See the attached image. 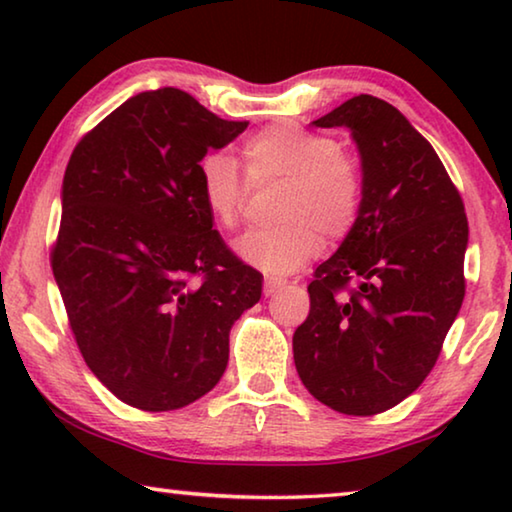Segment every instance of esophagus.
Listing matches in <instances>:
<instances>
[{"mask_svg": "<svg viewBox=\"0 0 512 512\" xmlns=\"http://www.w3.org/2000/svg\"><path fill=\"white\" fill-rule=\"evenodd\" d=\"M284 287V280H280V277H266L264 280V296H275L277 291H280Z\"/></svg>", "mask_w": 512, "mask_h": 512, "instance_id": "esophagus-1", "label": "esophagus"}]
</instances>
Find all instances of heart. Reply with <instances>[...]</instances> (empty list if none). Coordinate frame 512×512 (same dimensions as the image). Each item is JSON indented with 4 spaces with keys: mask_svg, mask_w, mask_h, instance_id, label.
<instances>
[{
    "mask_svg": "<svg viewBox=\"0 0 512 512\" xmlns=\"http://www.w3.org/2000/svg\"><path fill=\"white\" fill-rule=\"evenodd\" d=\"M253 185L282 183L273 228L248 230L235 241L237 255L266 273H291L314 259L327 239L350 235L363 205V173L334 137L289 124H271L241 146ZM198 196L221 228H235L248 187L228 155L207 153L198 162Z\"/></svg>",
    "mask_w": 512,
    "mask_h": 512,
    "instance_id": "b5f03b06",
    "label": "heart"
}]
</instances>
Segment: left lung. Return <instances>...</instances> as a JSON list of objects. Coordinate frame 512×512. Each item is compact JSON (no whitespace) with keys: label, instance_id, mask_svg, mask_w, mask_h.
I'll return each instance as SVG.
<instances>
[{"label":"left lung","instance_id":"obj_1","mask_svg":"<svg viewBox=\"0 0 512 512\" xmlns=\"http://www.w3.org/2000/svg\"><path fill=\"white\" fill-rule=\"evenodd\" d=\"M314 124L352 131L363 205L314 271L293 361L318 402L377 415L427 379L463 305L465 205L433 146L391 103L359 94Z\"/></svg>","mask_w":512,"mask_h":512}]
</instances>
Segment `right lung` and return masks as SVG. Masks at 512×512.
Returning <instances> with one entry per match:
<instances>
[{"instance_id":"add662e5","label":"right lung","mask_w":512,"mask_h":512,"mask_svg":"<svg viewBox=\"0 0 512 512\" xmlns=\"http://www.w3.org/2000/svg\"><path fill=\"white\" fill-rule=\"evenodd\" d=\"M246 126L183 90L142 92L67 162L51 271L88 368L140 411L210 393L232 323L262 298V273L225 246L198 196V162Z\"/></svg>"}]
</instances>
